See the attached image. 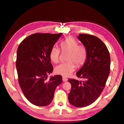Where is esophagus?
Wrapping results in <instances>:
<instances>
[{"mask_svg":"<svg viewBox=\"0 0 124 124\" xmlns=\"http://www.w3.org/2000/svg\"><path fill=\"white\" fill-rule=\"evenodd\" d=\"M67 80H68V78H65V77H63L62 78V81L63 82H66Z\"/></svg>","mask_w":124,"mask_h":124,"instance_id":"34e87169","label":"esophagus"}]
</instances>
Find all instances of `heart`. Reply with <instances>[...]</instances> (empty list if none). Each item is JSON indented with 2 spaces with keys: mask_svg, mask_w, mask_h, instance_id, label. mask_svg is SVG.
I'll return each instance as SVG.
<instances>
[{
  "mask_svg": "<svg viewBox=\"0 0 124 124\" xmlns=\"http://www.w3.org/2000/svg\"><path fill=\"white\" fill-rule=\"evenodd\" d=\"M62 50L68 52V61L55 67V72L63 77H68L73 72L76 68V65L80 67L83 64L86 58V50L83 45H78L76 40L73 37H69L63 40L61 43ZM61 51L56 46L52 47L50 53V58L54 63L59 62Z\"/></svg>",
  "mask_w": 124,
  "mask_h": 124,
  "instance_id": "obj_1",
  "label": "heart"
}]
</instances>
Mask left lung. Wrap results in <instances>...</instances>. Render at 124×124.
Here are the masks:
<instances>
[{"label": "left lung", "mask_w": 124, "mask_h": 124, "mask_svg": "<svg viewBox=\"0 0 124 124\" xmlns=\"http://www.w3.org/2000/svg\"><path fill=\"white\" fill-rule=\"evenodd\" d=\"M78 38L87 53L83 65L77 72V76L84 81L69 78L68 100L72 106L81 108L95 102L102 93L110 73L111 59L106 45L98 37L80 34Z\"/></svg>", "instance_id": "8db88e82"}]
</instances>
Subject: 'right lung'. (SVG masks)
I'll return each instance as SVG.
<instances>
[{
	"instance_id": "add662e5",
	"label": "right lung",
	"mask_w": 124,
	"mask_h": 124,
	"mask_svg": "<svg viewBox=\"0 0 124 124\" xmlns=\"http://www.w3.org/2000/svg\"><path fill=\"white\" fill-rule=\"evenodd\" d=\"M62 35V33H35L24 39L17 48L16 67L18 83L26 98L36 106L49 105L56 88L62 83L61 75L46 80L53 70L50 51Z\"/></svg>"
}]
</instances>
